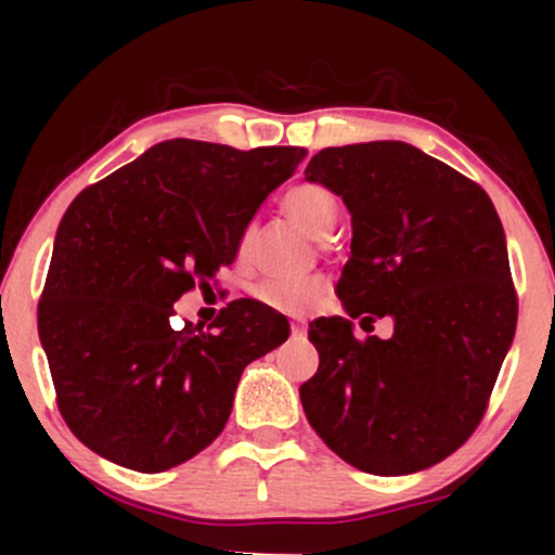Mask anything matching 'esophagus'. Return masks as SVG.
Returning a JSON list of instances; mask_svg holds the SVG:
<instances>
[{
    "label": "esophagus",
    "instance_id": "34e87169",
    "mask_svg": "<svg viewBox=\"0 0 555 555\" xmlns=\"http://www.w3.org/2000/svg\"><path fill=\"white\" fill-rule=\"evenodd\" d=\"M308 336V326L305 323H292V339H305Z\"/></svg>",
    "mask_w": 555,
    "mask_h": 555
}]
</instances>
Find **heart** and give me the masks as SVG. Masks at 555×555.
Masks as SVG:
<instances>
[{
	"mask_svg": "<svg viewBox=\"0 0 555 555\" xmlns=\"http://www.w3.org/2000/svg\"><path fill=\"white\" fill-rule=\"evenodd\" d=\"M284 211L308 229L315 237H328L331 229L336 224V216H339V206H336V197L328 193L323 184L302 182L295 188L286 190L282 197ZM253 232L242 234L240 253L247 250L250 245ZM328 292V282L323 276H297V279H266L253 286V297L258 302H263L266 308L276 310V313L286 315H302Z\"/></svg>",
	"mask_w": 555,
	"mask_h": 555,
	"instance_id": "heart-1",
	"label": "heart"
}]
</instances>
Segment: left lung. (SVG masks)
Returning a JSON list of instances; mask_svg holds the SVG:
<instances>
[{
    "label": "left lung",
    "mask_w": 555,
    "mask_h": 555,
    "mask_svg": "<svg viewBox=\"0 0 555 555\" xmlns=\"http://www.w3.org/2000/svg\"><path fill=\"white\" fill-rule=\"evenodd\" d=\"M305 177L344 197L352 256L339 292L352 318H393L391 339L318 318L305 415L371 475L433 467L473 436L517 328L506 240L480 184L399 140L323 149Z\"/></svg>",
    "instance_id": "8db88e82"
}]
</instances>
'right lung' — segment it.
Listing matches in <instances>:
<instances>
[{
  "mask_svg": "<svg viewBox=\"0 0 555 555\" xmlns=\"http://www.w3.org/2000/svg\"><path fill=\"white\" fill-rule=\"evenodd\" d=\"M305 154L164 140L69 203L38 336L56 406L88 449L154 475L224 430L245 365L286 341L289 323L232 299L208 331L175 328V302L237 258L258 206Z\"/></svg>",
  "mask_w": 555,
  "mask_h": 555,
  "instance_id": "add662e5",
  "label": "right lung"
}]
</instances>
